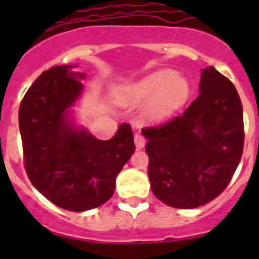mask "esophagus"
Masks as SVG:
<instances>
[{"mask_svg": "<svg viewBox=\"0 0 259 259\" xmlns=\"http://www.w3.org/2000/svg\"><path fill=\"white\" fill-rule=\"evenodd\" d=\"M134 144H136V148L137 149H141L145 146V137L140 133L134 134Z\"/></svg>", "mask_w": 259, "mask_h": 259, "instance_id": "1", "label": "esophagus"}]
</instances>
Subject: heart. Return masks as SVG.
Returning a JSON list of instances; mask_svg holds the SVG:
<instances>
[{
	"label": "heart",
	"instance_id": "heart-1",
	"mask_svg": "<svg viewBox=\"0 0 259 259\" xmlns=\"http://www.w3.org/2000/svg\"><path fill=\"white\" fill-rule=\"evenodd\" d=\"M188 80L170 70L156 71L138 82L122 87L118 101L126 106L148 105L144 115L148 119H161L180 109L189 97Z\"/></svg>",
	"mask_w": 259,
	"mask_h": 259
}]
</instances>
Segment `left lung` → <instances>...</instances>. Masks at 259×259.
<instances>
[{
  "mask_svg": "<svg viewBox=\"0 0 259 259\" xmlns=\"http://www.w3.org/2000/svg\"><path fill=\"white\" fill-rule=\"evenodd\" d=\"M199 97L181 115L144 127L152 192L175 208H196L229 185L245 142L234 84L213 67L201 71Z\"/></svg>",
  "mask_w": 259,
  "mask_h": 259,
  "instance_id": "left-lung-1",
  "label": "left lung"
}]
</instances>
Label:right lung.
Wrapping results in <instances>:
<instances>
[{
    "instance_id": "right-lung-1",
    "label": "right lung",
    "mask_w": 259,
    "mask_h": 259,
    "mask_svg": "<svg viewBox=\"0 0 259 259\" xmlns=\"http://www.w3.org/2000/svg\"><path fill=\"white\" fill-rule=\"evenodd\" d=\"M72 66L44 71L18 110L24 166L38 192L60 208L82 212L113 196L115 177L136 150L129 123L102 141L70 122L68 109L82 93Z\"/></svg>"
}]
</instances>
